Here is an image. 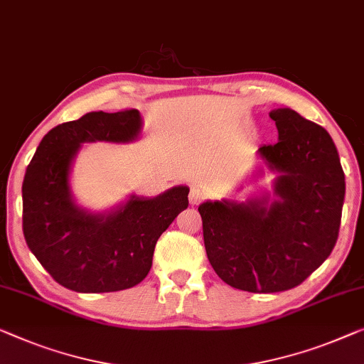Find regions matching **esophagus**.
<instances>
[{
    "mask_svg": "<svg viewBox=\"0 0 364 364\" xmlns=\"http://www.w3.org/2000/svg\"><path fill=\"white\" fill-rule=\"evenodd\" d=\"M204 199V193L200 191L199 188H191V191H189V204L191 205H196V204H199L200 200Z\"/></svg>",
    "mask_w": 364,
    "mask_h": 364,
    "instance_id": "obj_1",
    "label": "esophagus"
}]
</instances>
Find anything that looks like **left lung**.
Masks as SVG:
<instances>
[{
    "label": "left lung",
    "mask_w": 364,
    "mask_h": 364,
    "mask_svg": "<svg viewBox=\"0 0 364 364\" xmlns=\"http://www.w3.org/2000/svg\"><path fill=\"white\" fill-rule=\"evenodd\" d=\"M278 142L257 155L274 173L271 191L245 200H204V247L217 276L235 289L279 292L301 284L332 253L345 175L332 137L289 107L269 112Z\"/></svg>",
    "instance_id": "8db88e82"
}]
</instances>
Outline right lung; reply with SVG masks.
Listing matches in <instances>:
<instances>
[{
	"label": "right lung",
	"instance_id": "right-lung-1",
	"mask_svg": "<svg viewBox=\"0 0 364 364\" xmlns=\"http://www.w3.org/2000/svg\"><path fill=\"white\" fill-rule=\"evenodd\" d=\"M144 129L137 109L88 112L41 140L23 181V230L53 279L77 292H114L149 274L160 235L188 208L178 184L155 198L129 196L105 210L78 203L72 170L83 144H132Z\"/></svg>",
	"mask_w": 364,
	"mask_h": 364
}]
</instances>
